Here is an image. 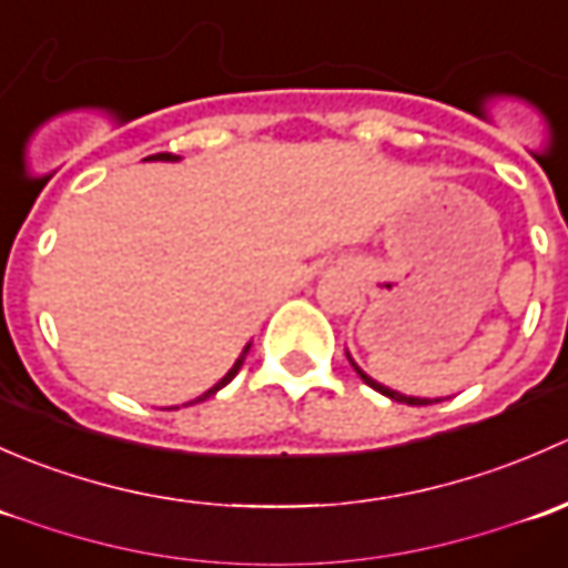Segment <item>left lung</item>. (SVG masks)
Here are the masks:
<instances>
[{
    "label": "left lung",
    "mask_w": 568,
    "mask_h": 568,
    "mask_svg": "<svg viewBox=\"0 0 568 568\" xmlns=\"http://www.w3.org/2000/svg\"><path fill=\"white\" fill-rule=\"evenodd\" d=\"M348 363L354 365V371H357L359 374V379L365 382V385L368 387H374L376 393H382V395H387V398H393V400H398V404H409V406H426V404H432V398H415V395H400V393H395V390H390V387H385V385H379V382H374L371 379L368 374H365V371H359V365L354 363L352 357H348ZM434 400H439V398H434Z\"/></svg>",
    "instance_id": "8db88e82"
}]
</instances>
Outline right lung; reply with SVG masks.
Returning <instances> with one entry per match:
<instances>
[{
    "instance_id": "1",
    "label": "right lung",
    "mask_w": 568,
    "mask_h": 568,
    "mask_svg": "<svg viewBox=\"0 0 568 568\" xmlns=\"http://www.w3.org/2000/svg\"><path fill=\"white\" fill-rule=\"evenodd\" d=\"M178 159L181 156H173V153H156V156H148V159H142V162H178ZM247 352H250V346H244V352H242V357L236 359V363H233V368L227 371L225 376H222L220 382H216L214 387H211V390H205L203 395H197V398L194 400H189L186 406H192V404H200V400H205V398H211V395H214L216 390H222V387L227 385V382H233V376L239 374V371H242V365H244V357H247Z\"/></svg>"
}]
</instances>
